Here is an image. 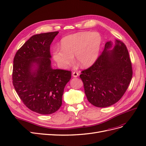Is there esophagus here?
Segmentation results:
<instances>
[{
  "label": "esophagus",
  "mask_w": 146,
  "mask_h": 146,
  "mask_svg": "<svg viewBox=\"0 0 146 146\" xmlns=\"http://www.w3.org/2000/svg\"><path fill=\"white\" fill-rule=\"evenodd\" d=\"M78 75H79L78 72H74L72 73V77H77L78 76Z\"/></svg>",
  "instance_id": "1"
}]
</instances>
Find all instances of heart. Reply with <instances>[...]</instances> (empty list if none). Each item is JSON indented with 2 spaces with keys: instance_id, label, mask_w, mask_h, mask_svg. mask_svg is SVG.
<instances>
[{
  "instance_id": "obj_1",
  "label": "heart",
  "mask_w": 146,
  "mask_h": 146,
  "mask_svg": "<svg viewBox=\"0 0 146 146\" xmlns=\"http://www.w3.org/2000/svg\"><path fill=\"white\" fill-rule=\"evenodd\" d=\"M102 45V37L98 32H83L68 35L61 40V48H54L53 58L60 68L68 69L75 56L83 68L93 64L98 58Z\"/></svg>"
}]
</instances>
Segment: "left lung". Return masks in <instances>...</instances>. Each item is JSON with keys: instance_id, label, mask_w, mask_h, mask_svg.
Here are the masks:
<instances>
[{"instance_id": "obj_1", "label": "left lung", "mask_w": 146, "mask_h": 146, "mask_svg": "<svg viewBox=\"0 0 146 146\" xmlns=\"http://www.w3.org/2000/svg\"><path fill=\"white\" fill-rule=\"evenodd\" d=\"M106 42L104 50L90 68L83 70V82L88 100L95 107H110L124 94L132 78L129 52L122 41Z\"/></svg>"}]
</instances>
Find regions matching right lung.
Returning a JSON list of instances; mask_svg holds the SVG:
<instances>
[{"label":"right lung","instance_id":"add662e5","mask_svg":"<svg viewBox=\"0 0 146 146\" xmlns=\"http://www.w3.org/2000/svg\"><path fill=\"white\" fill-rule=\"evenodd\" d=\"M58 32L35 35L17 50L13 60V84L23 103L33 111L50 114L62 104L71 72L54 69L50 47Z\"/></svg>","mask_w":146,"mask_h":146}]
</instances>
